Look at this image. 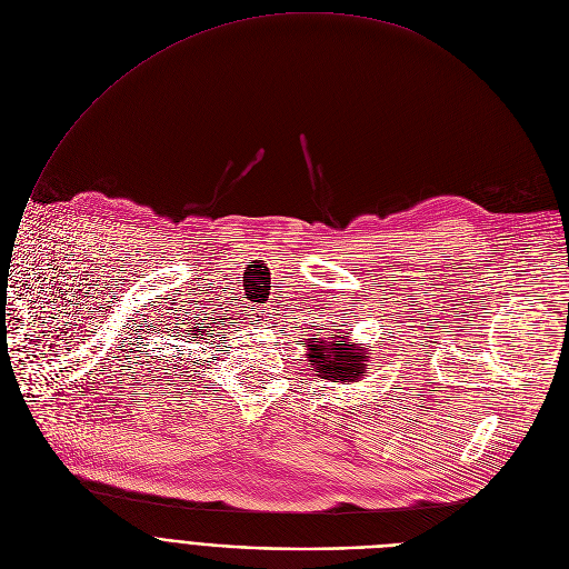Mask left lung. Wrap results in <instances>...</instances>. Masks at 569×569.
Instances as JSON below:
<instances>
[{
    "label": "left lung",
    "mask_w": 569,
    "mask_h": 569,
    "mask_svg": "<svg viewBox=\"0 0 569 569\" xmlns=\"http://www.w3.org/2000/svg\"><path fill=\"white\" fill-rule=\"evenodd\" d=\"M343 343L328 339H317V335L312 339H308V358L317 369V376L332 380V382H356L360 376L367 373V348L358 346L353 341Z\"/></svg>",
    "instance_id": "1"
}]
</instances>
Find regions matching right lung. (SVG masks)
<instances>
[{
	"label": "right lung",
	"mask_w": 569,
	"mask_h": 569,
	"mask_svg": "<svg viewBox=\"0 0 569 569\" xmlns=\"http://www.w3.org/2000/svg\"><path fill=\"white\" fill-rule=\"evenodd\" d=\"M196 332H200V330H193V335H196Z\"/></svg>",
	"instance_id": "1"
}]
</instances>
